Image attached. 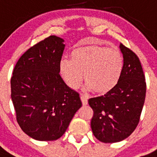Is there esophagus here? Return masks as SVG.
Here are the masks:
<instances>
[{"label": "esophagus", "instance_id": "1", "mask_svg": "<svg viewBox=\"0 0 157 157\" xmlns=\"http://www.w3.org/2000/svg\"><path fill=\"white\" fill-rule=\"evenodd\" d=\"M81 100L83 105H86L87 104H88V98H87L86 96H85L84 94H81Z\"/></svg>", "mask_w": 157, "mask_h": 157}]
</instances>
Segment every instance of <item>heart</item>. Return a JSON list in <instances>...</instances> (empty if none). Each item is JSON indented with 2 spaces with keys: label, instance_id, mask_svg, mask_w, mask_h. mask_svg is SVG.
<instances>
[{
  "label": "heart",
  "instance_id": "b5f03b06",
  "mask_svg": "<svg viewBox=\"0 0 157 157\" xmlns=\"http://www.w3.org/2000/svg\"><path fill=\"white\" fill-rule=\"evenodd\" d=\"M71 56L72 59H61L59 70L72 89L81 85L84 73L87 88L97 94L111 92L119 83L124 69V57L119 50L99 45L81 46L72 50Z\"/></svg>",
  "mask_w": 157,
  "mask_h": 157
}]
</instances>
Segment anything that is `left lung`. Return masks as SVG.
Returning <instances> with one entry per match:
<instances>
[{
    "mask_svg": "<svg viewBox=\"0 0 157 157\" xmlns=\"http://www.w3.org/2000/svg\"><path fill=\"white\" fill-rule=\"evenodd\" d=\"M120 48L124 69L119 83L111 92L89 100L93 110L92 131L104 143L121 141L133 132L145 100V77L138 56L124 44Z\"/></svg>",
    "mask_w": 157,
    "mask_h": 157,
    "instance_id": "1",
    "label": "left lung"
}]
</instances>
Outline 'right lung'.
I'll use <instances>...</instances> for the list:
<instances>
[{
  "instance_id": "right-lung-1",
  "label": "right lung",
  "mask_w": 157,
  "mask_h": 157,
  "mask_svg": "<svg viewBox=\"0 0 157 157\" xmlns=\"http://www.w3.org/2000/svg\"><path fill=\"white\" fill-rule=\"evenodd\" d=\"M64 40L50 36L22 55L11 77V98L25 133L37 140L62 136L81 107L79 93L59 74Z\"/></svg>"
}]
</instances>
